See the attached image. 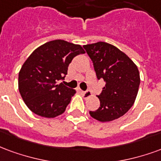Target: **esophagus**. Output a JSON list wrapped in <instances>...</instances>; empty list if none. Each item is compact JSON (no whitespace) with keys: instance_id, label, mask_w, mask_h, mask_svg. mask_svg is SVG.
Returning <instances> with one entry per match:
<instances>
[{"instance_id":"obj_1","label":"esophagus","mask_w":161,"mask_h":161,"mask_svg":"<svg viewBox=\"0 0 161 161\" xmlns=\"http://www.w3.org/2000/svg\"><path fill=\"white\" fill-rule=\"evenodd\" d=\"M81 92L85 98H87L92 96V92H91V91H89V90H86V91H85V92Z\"/></svg>"}]
</instances>
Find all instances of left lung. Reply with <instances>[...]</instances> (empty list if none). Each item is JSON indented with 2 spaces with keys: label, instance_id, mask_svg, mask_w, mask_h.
<instances>
[{
  "label": "left lung",
  "instance_id": "8db88e82",
  "mask_svg": "<svg viewBox=\"0 0 161 161\" xmlns=\"http://www.w3.org/2000/svg\"><path fill=\"white\" fill-rule=\"evenodd\" d=\"M83 47L92 61L98 80L105 82L98 95L100 106L89 111L91 117L100 122H110L124 116L134 105L140 86L136 65L110 43L98 42Z\"/></svg>",
  "mask_w": 161,
  "mask_h": 161
}]
</instances>
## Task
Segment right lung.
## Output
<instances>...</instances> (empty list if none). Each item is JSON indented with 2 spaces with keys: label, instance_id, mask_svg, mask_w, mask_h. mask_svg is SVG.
Returning a JSON list of instances; mask_svg holds the SVG:
<instances>
[{
  "label": "right lung",
  "instance_id": "add662e5",
  "mask_svg": "<svg viewBox=\"0 0 161 161\" xmlns=\"http://www.w3.org/2000/svg\"><path fill=\"white\" fill-rule=\"evenodd\" d=\"M84 53L79 44L56 39L30 55L19 73V90L32 112L50 118L65 111L75 91L57 81L64 80L73 58Z\"/></svg>",
  "mask_w": 161,
  "mask_h": 161
}]
</instances>
